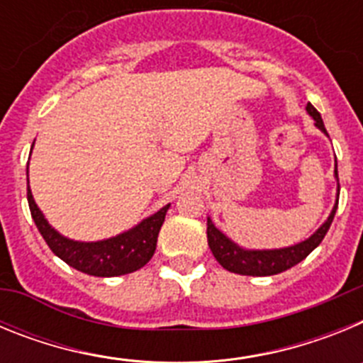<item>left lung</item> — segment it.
<instances>
[{"label": "left lung", "mask_w": 363, "mask_h": 363, "mask_svg": "<svg viewBox=\"0 0 363 363\" xmlns=\"http://www.w3.org/2000/svg\"><path fill=\"white\" fill-rule=\"evenodd\" d=\"M306 108L313 116V120L316 121L318 129H322L327 134L320 112L311 104H307ZM335 174L338 176V169H335ZM336 209H338V201H336L331 216L327 218L325 223L309 240L298 243V245L285 247V249H274V251H245V249H240L236 243H233L227 238L225 234H221L214 227L211 218H207V242H209L211 251H213L214 258L218 259V264L223 269H227V271L236 272V274H245V277H272V274L284 272L287 269L294 267L296 264H300L301 259H306L322 243L327 230L331 227Z\"/></svg>", "instance_id": "obj_1"}]
</instances>
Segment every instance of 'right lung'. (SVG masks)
Returning <instances> with one entry per match:
<instances>
[{
	"label": "right lung",
	"instance_id": "1",
	"mask_svg": "<svg viewBox=\"0 0 363 363\" xmlns=\"http://www.w3.org/2000/svg\"><path fill=\"white\" fill-rule=\"evenodd\" d=\"M27 200L32 220L36 223L47 245L50 247V251L76 271L101 278L129 274V272L142 269L152 258L156 243H158L160 229H162L167 209H169V205H165L158 213L143 220L140 225L120 234L116 238L83 243L63 238L62 234H57L47 223L41 211L38 209L36 201L32 198L30 189H27Z\"/></svg>",
	"mask_w": 363,
	"mask_h": 363
}]
</instances>
